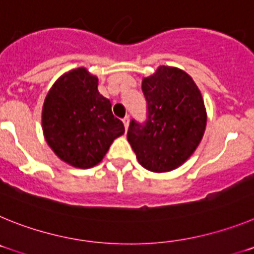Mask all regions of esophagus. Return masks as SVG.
I'll return each mask as SVG.
<instances>
[{
	"mask_svg": "<svg viewBox=\"0 0 254 254\" xmlns=\"http://www.w3.org/2000/svg\"><path fill=\"white\" fill-rule=\"evenodd\" d=\"M122 121H123V125H125L126 131H127V129H128V126H129V118H128V117H125Z\"/></svg>",
	"mask_w": 254,
	"mask_h": 254,
	"instance_id": "1",
	"label": "esophagus"
}]
</instances>
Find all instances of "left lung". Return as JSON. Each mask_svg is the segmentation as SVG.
<instances>
[{
    "label": "left lung",
    "instance_id": "8db88e82",
    "mask_svg": "<svg viewBox=\"0 0 254 254\" xmlns=\"http://www.w3.org/2000/svg\"><path fill=\"white\" fill-rule=\"evenodd\" d=\"M142 93L147 118L143 123L131 121L127 140L145 169H177L193 154L205 133L207 114L201 91L183 69L159 66L142 80Z\"/></svg>",
    "mask_w": 254,
    "mask_h": 254
}]
</instances>
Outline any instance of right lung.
I'll list each match as a JSON object with an SVG mask.
<instances>
[{
    "label": "right lung",
    "mask_w": 254,
    "mask_h": 254,
    "mask_svg": "<svg viewBox=\"0 0 254 254\" xmlns=\"http://www.w3.org/2000/svg\"><path fill=\"white\" fill-rule=\"evenodd\" d=\"M47 143L64 163L87 169L103 160L125 126L111 102L98 91V77L78 67L61 76L48 91L42 111Z\"/></svg>",
    "instance_id": "add662e5"
}]
</instances>
